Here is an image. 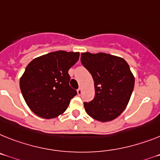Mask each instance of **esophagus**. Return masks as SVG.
I'll use <instances>...</instances> for the list:
<instances>
[{
	"label": "esophagus",
	"instance_id": "1",
	"mask_svg": "<svg viewBox=\"0 0 160 160\" xmlns=\"http://www.w3.org/2000/svg\"><path fill=\"white\" fill-rule=\"evenodd\" d=\"M81 93H82V88H79L77 89V94L78 95H81Z\"/></svg>",
	"mask_w": 160,
	"mask_h": 160
}]
</instances>
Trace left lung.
Here are the masks:
<instances>
[{
  "mask_svg": "<svg viewBox=\"0 0 160 160\" xmlns=\"http://www.w3.org/2000/svg\"><path fill=\"white\" fill-rule=\"evenodd\" d=\"M81 63L92 75L95 97L84 102L85 111L100 122L116 119L124 111L133 90L135 78L125 60L105 53H81Z\"/></svg>",
  "mask_w": 160,
  "mask_h": 160,
  "instance_id": "1",
  "label": "left lung"
}]
</instances>
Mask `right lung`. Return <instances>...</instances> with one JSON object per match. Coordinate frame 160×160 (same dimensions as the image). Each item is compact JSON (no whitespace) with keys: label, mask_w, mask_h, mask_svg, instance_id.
<instances>
[{"label":"right lung","mask_w":160,"mask_h":160,"mask_svg":"<svg viewBox=\"0 0 160 160\" xmlns=\"http://www.w3.org/2000/svg\"><path fill=\"white\" fill-rule=\"evenodd\" d=\"M79 57V52L55 51L36 58L27 66L20 78V89L27 105L39 117H58L77 94L69 85L68 70Z\"/></svg>","instance_id":"obj_1"}]
</instances>
